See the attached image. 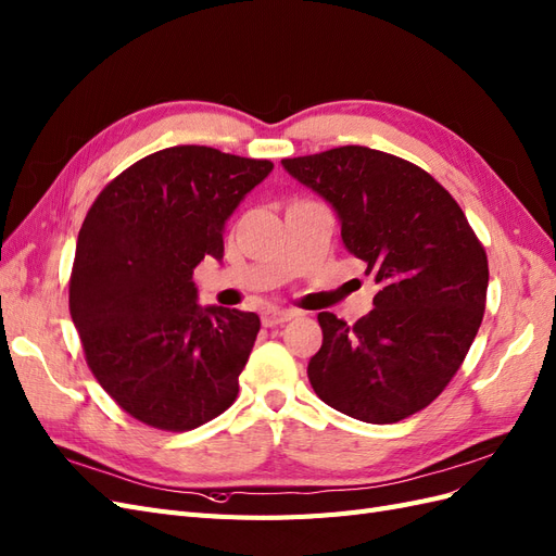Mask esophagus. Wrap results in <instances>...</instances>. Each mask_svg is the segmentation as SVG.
I'll use <instances>...</instances> for the list:
<instances>
[{
	"label": "esophagus",
	"mask_w": 556,
	"mask_h": 556,
	"mask_svg": "<svg viewBox=\"0 0 556 556\" xmlns=\"http://www.w3.org/2000/svg\"><path fill=\"white\" fill-rule=\"evenodd\" d=\"M295 312L291 309H265L261 314V321L265 328H273V326H279V324H287L289 319H293Z\"/></svg>",
	"instance_id": "esophagus-1"
}]
</instances>
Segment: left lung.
<instances>
[{
	"mask_svg": "<svg viewBox=\"0 0 556 556\" xmlns=\"http://www.w3.org/2000/svg\"><path fill=\"white\" fill-rule=\"evenodd\" d=\"M336 210L342 242L379 291L349 326L321 312L307 377L346 417L393 424L431 405L478 336L489 265L456 200L431 174L368 147L281 161Z\"/></svg>",
	"mask_w": 556,
	"mask_h": 556,
	"instance_id": "8db88e82",
	"label": "left lung"
}]
</instances>
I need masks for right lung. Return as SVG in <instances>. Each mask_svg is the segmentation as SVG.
<instances>
[{"instance_id":"add662e5","label":"right lung","mask_w":556,"mask_h":556,"mask_svg":"<svg viewBox=\"0 0 556 556\" xmlns=\"http://www.w3.org/2000/svg\"><path fill=\"white\" fill-rule=\"evenodd\" d=\"M210 147L141 157L92 202L76 240L70 312L88 368L137 421L190 431L226 412L258 314L200 307L193 269L224 258V228L269 172Z\"/></svg>"}]
</instances>
